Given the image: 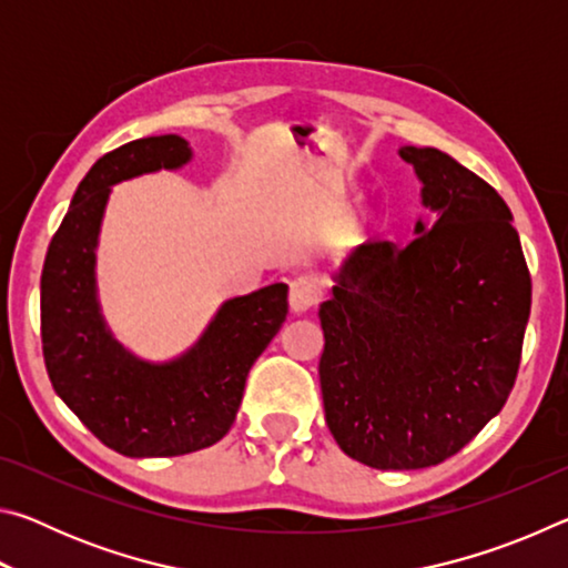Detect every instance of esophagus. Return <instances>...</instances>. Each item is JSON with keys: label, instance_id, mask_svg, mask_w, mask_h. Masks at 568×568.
<instances>
[{"label": "esophagus", "instance_id": "obj_1", "mask_svg": "<svg viewBox=\"0 0 568 568\" xmlns=\"http://www.w3.org/2000/svg\"><path fill=\"white\" fill-rule=\"evenodd\" d=\"M323 295V281L318 275L305 273L297 275L291 283V293H287V301H291V311L293 313H305L311 311L313 305H318Z\"/></svg>", "mask_w": 568, "mask_h": 568}]
</instances>
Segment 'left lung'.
Segmentation results:
<instances>
[{
	"label": "left lung",
	"instance_id": "8db88e82",
	"mask_svg": "<svg viewBox=\"0 0 568 568\" xmlns=\"http://www.w3.org/2000/svg\"><path fill=\"white\" fill-rule=\"evenodd\" d=\"M420 180L406 245L365 243L318 311L325 423L381 470L436 466L504 408L531 313V275L504 197L436 148H400Z\"/></svg>",
	"mask_w": 568,
	"mask_h": 568
}]
</instances>
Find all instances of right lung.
<instances>
[{
	"label": "right lung",
	"instance_id": "obj_1",
	"mask_svg": "<svg viewBox=\"0 0 568 568\" xmlns=\"http://www.w3.org/2000/svg\"><path fill=\"white\" fill-rule=\"evenodd\" d=\"M190 160L180 134L102 155L77 187L42 267V353L57 396L104 446L130 458L217 444L233 426L250 368L287 315L285 283L230 297L197 343L165 363L138 358L104 323L94 265L112 185Z\"/></svg>",
	"mask_w": 568,
	"mask_h": 568
}]
</instances>
